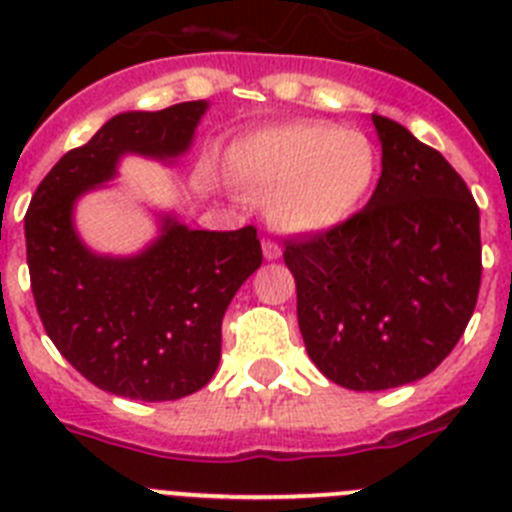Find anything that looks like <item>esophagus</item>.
Listing matches in <instances>:
<instances>
[{
    "label": "esophagus",
    "instance_id": "1",
    "mask_svg": "<svg viewBox=\"0 0 512 512\" xmlns=\"http://www.w3.org/2000/svg\"><path fill=\"white\" fill-rule=\"evenodd\" d=\"M279 256H282V248H279V243L264 241V259L266 261H277Z\"/></svg>",
    "mask_w": 512,
    "mask_h": 512
}]
</instances>
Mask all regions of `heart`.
Listing matches in <instances>:
<instances>
[{"label": "heart", "mask_w": 512, "mask_h": 512, "mask_svg": "<svg viewBox=\"0 0 512 512\" xmlns=\"http://www.w3.org/2000/svg\"><path fill=\"white\" fill-rule=\"evenodd\" d=\"M228 174L266 194L274 228L318 235L338 228L366 200L377 179V148L364 133L330 122H287L233 143Z\"/></svg>", "instance_id": "b5f03b06"}]
</instances>
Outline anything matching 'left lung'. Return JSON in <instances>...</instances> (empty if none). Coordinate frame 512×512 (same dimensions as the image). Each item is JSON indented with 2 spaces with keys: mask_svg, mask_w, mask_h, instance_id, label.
<instances>
[{
  "mask_svg": "<svg viewBox=\"0 0 512 512\" xmlns=\"http://www.w3.org/2000/svg\"><path fill=\"white\" fill-rule=\"evenodd\" d=\"M382 176L361 212L289 241L307 356L330 382H418L459 343L482 279L479 207L464 179L400 122L372 115Z\"/></svg>",
  "mask_w": 512,
  "mask_h": 512,
  "instance_id": "obj_1",
  "label": "left lung"
}]
</instances>
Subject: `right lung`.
<instances>
[{
    "label": "right lung",
    "mask_w": 512,
    "mask_h": 512,
    "mask_svg": "<svg viewBox=\"0 0 512 512\" xmlns=\"http://www.w3.org/2000/svg\"><path fill=\"white\" fill-rule=\"evenodd\" d=\"M210 104L122 112L61 156L25 215L35 307L61 356L99 390L143 402L202 390L220 364V325L241 284L261 266L256 228L192 230L174 212L133 256L81 241L76 202L117 176L122 156L174 164L192 148Z\"/></svg>",
    "instance_id": "add662e5"
}]
</instances>
